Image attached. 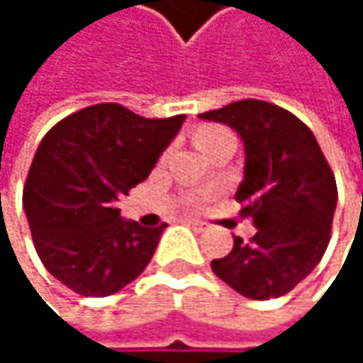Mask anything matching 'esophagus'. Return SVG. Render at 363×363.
<instances>
[{"label":"esophagus","instance_id":"esophagus-1","mask_svg":"<svg viewBox=\"0 0 363 363\" xmlns=\"http://www.w3.org/2000/svg\"><path fill=\"white\" fill-rule=\"evenodd\" d=\"M184 223H186L189 227L197 229V231H206V223H201V220H195V218H186Z\"/></svg>","mask_w":363,"mask_h":363}]
</instances>
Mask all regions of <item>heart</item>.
Masks as SVG:
<instances>
[{"label": "heart", "instance_id": "1", "mask_svg": "<svg viewBox=\"0 0 363 363\" xmlns=\"http://www.w3.org/2000/svg\"><path fill=\"white\" fill-rule=\"evenodd\" d=\"M229 136H231V132L225 130V128H218V125H203V128H199V130L195 132V143H197V147L203 151V149H208L210 145H214V143H218V140H223V138H229Z\"/></svg>", "mask_w": 363, "mask_h": 363}]
</instances>
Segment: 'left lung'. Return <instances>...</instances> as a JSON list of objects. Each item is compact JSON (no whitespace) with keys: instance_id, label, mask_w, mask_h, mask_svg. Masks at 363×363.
<instances>
[{"instance_id":"obj_1","label":"left lung","mask_w":363,"mask_h":363,"mask_svg":"<svg viewBox=\"0 0 363 363\" xmlns=\"http://www.w3.org/2000/svg\"><path fill=\"white\" fill-rule=\"evenodd\" d=\"M244 143V181L235 199L252 218L250 242L212 260V271L252 301L288 294L322 260L338 201L336 181L313 132L290 111L264 101H238L201 113Z\"/></svg>"}]
</instances>
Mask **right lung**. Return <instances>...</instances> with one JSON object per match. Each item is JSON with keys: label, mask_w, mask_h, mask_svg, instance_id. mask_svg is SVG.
<instances>
[{"label": "right lung", "mask_w": 363, "mask_h": 363, "mask_svg": "<svg viewBox=\"0 0 363 363\" xmlns=\"http://www.w3.org/2000/svg\"><path fill=\"white\" fill-rule=\"evenodd\" d=\"M184 115L147 119L105 103L69 115L37 147L23 206L43 267L82 296H109L153 258L166 225L147 229L115 201L155 168Z\"/></svg>", "instance_id": "add662e5"}]
</instances>
